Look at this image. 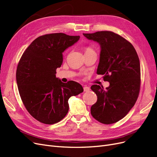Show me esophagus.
Here are the masks:
<instances>
[{
    "mask_svg": "<svg viewBox=\"0 0 157 157\" xmlns=\"http://www.w3.org/2000/svg\"><path fill=\"white\" fill-rule=\"evenodd\" d=\"M84 92H88L89 90H90V88L88 87V86H84Z\"/></svg>",
    "mask_w": 157,
    "mask_h": 157,
    "instance_id": "esophagus-1",
    "label": "esophagus"
}]
</instances>
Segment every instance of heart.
<instances>
[{"mask_svg": "<svg viewBox=\"0 0 157 157\" xmlns=\"http://www.w3.org/2000/svg\"><path fill=\"white\" fill-rule=\"evenodd\" d=\"M92 50H93L91 48H90V47H88V48H86V50H85V52H89V51H92Z\"/></svg>", "mask_w": 157, "mask_h": 157, "instance_id": "1", "label": "heart"}]
</instances>
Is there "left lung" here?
Segmentation results:
<instances>
[{"mask_svg":"<svg viewBox=\"0 0 157 157\" xmlns=\"http://www.w3.org/2000/svg\"><path fill=\"white\" fill-rule=\"evenodd\" d=\"M83 35L100 45L97 74L103 75V80L110 83L106 89L97 84L91 86L98 96L91 107V114L99 122L113 124L127 115L138 98L141 84L138 56L130 42L113 32Z\"/></svg>","mask_w":157,"mask_h":157,"instance_id":"1","label":"left lung"}]
</instances>
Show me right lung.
I'll list each match as a JSON object with an SVG mask.
<instances>
[{
  "label": "right lung",
  "mask_w": 157,
  "mask_h": 157,
  "mask_svg": "<svg viewBox=\"0 0 157 157\" xmlns=\"http://www.w3.org/2000/svg\"><path fill=\"white\" fill-rule=\"evenodd\" d=\"M80 36L62 33L39 36L23 52L16 71L20 97L27 111L46 124L61 121L69 111V99L83 92L79 83H64L56 78V69L63 63V52Z\"/></svg>",
  "instance_id": "obj_1"
}]
</instances>
